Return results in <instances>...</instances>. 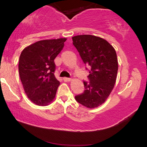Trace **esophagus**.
Instances as JSON below:
<instances>
[{
  "mask_svg": "<svg viewBox=\"0 0 147 147\" xmlns=\"http://www.w3.org/2000/svg\"><path fill=\"white\" fill-rule=\"evenodd\" d=\"M63 80H64L65 82H70L71 80V78H63Z\"/></svg>",
  "mask_w": 147,
  "mask_h": 147,
  "instance_id": "obj_1",
  "label": "esophagus"
}]
</instances>
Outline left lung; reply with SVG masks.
<instances>
[{
    "label": "left lung",
    "instance_id": "1",
    "mask_svg": "<svg viewBox=\"0 0 147 147\" xmlns=\"http://www.w3.org/2000/svg\"><path fill=\"white\" fill-rule=\"evenodd\" d=\"M72 41L84 63L90 67V82H84V93L75 98L86 108H97L105 102L116 83L118 69L116 51L106 40L94 35H76Z\"/></svg>",
    "mask_w": 147,
    "mask_h": 147
}]
</instances>
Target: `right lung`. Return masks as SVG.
Masks as SVG:
<instances>
[{"label":"right lung","mask_w":147,"mask_h":147,"mask_svg":"<svg viewBox=\"0 0 147 147\" xmlns=\"http://www.w3.org/2000/svg\"><path fill=\"white\" fill-rule=\"evenodd\" d=\"M66 38L41 40L27 46L19 57V71L24 90L36 105H49L55 99L59 82L54 75V59Z\"/></svg>","instance_id":"1"}]
</instances>
